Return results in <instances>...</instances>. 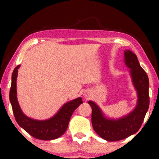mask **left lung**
Returning <instances> with one entry per match:
<instances>
[{
    "mask_svg": "<svg viewBox=\"0 0 159 159\" xmlns=\"http://www.w3.org/2000/svg\"><path fill=\"white\" fill-rule=\"evenodd\" d=\"M125 62L130 69L132 82L138 93V103L134 109L127 116L117 119H108L94 102L89 101L92 108V125L95 132L104 140L118 141L136 133L142 125L149 107V80L147 74L140 66L135 54L126 50Z\"/></svg>",
    "mask_w": 159,
    "mask_h": 159,
    "instance_id": "1",
    "label": "left lung"
}]
</instances>
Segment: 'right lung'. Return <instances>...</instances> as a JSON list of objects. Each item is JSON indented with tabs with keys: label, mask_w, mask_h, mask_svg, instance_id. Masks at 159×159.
Listing matches in <instances>:
<instances>
[{
	"label": "right lung",
	"mask_w": 159,
	"mask_h": 159,
	"mask_svg": "<svg viewBox=\"0 0 159 159\" xmlns=\"http://www.w3.org/2000/svg\"><path fill=\"white\" fill-rule=\"evenodd\" d=\"M19 67L20 65H18L12 73L9 93L10 102L16 122L30 135L39 140H51L58 138L66 132L73 112L82 103V98H77L67 102L55 116L46 120H36L30 118L22 112L17 101L16 79Z\"/></svg>",
	"instance_id": "obj_1"
}]
</instances>
